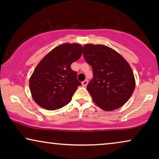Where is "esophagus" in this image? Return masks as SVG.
Returning <instances> with one entry per match:
<instances>
[{
	"label": "esophagus",
	"instance_id": "34e87169",
	"mask_svg": "<svg viewBox=\"0 0 159 159\" xmlns=\"http://www.w3.org/2000/svg\"><path fill=\"white\" fill-rule=\"evenodd\" d=\"M87 84H88V81L87 80H85V81H84L83 82H82V86L85 87V86H86V85H87Z\"/></svg>",
	"mask_w": 159,
	"mask_h": 159
}]
</instances>
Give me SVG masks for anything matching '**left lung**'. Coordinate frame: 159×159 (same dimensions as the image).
<instances>
[{
  "instance_id": "left-lung-1",
  "label": "left lung",
  "mask_w": 159,
  "mask_h": 159,
  "mask_svg": "<svg viewBox=\"0 0 159 159\" xmlns=\"http://www.w3.org/2000/svg\"><path fill=\"white\" fill-rule=\"evenodd\" d=\"M83 55L92 68L93 78L87 90L94 103L107 111L123 106L135 89L129 64L120 53L103 45H84Z\"/></svg>"
}]
</instances>
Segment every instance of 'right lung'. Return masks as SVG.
<instances>
[{
	"label": "right lung",
	"instance_id": "right-lung-1",
	"mask_svg": "<svg viewBox=\"0 0 159 159\" xmlns=\"http://www.w3.org/2000/svg\"><path fill=\"white\" fill-rule=\"evenodd\" d=\"M81 54V45L65 43L53 48L41 60L29 81L32 98L38 105L48 110H56L71 101L81 83L70 66Z\"/></svg>",
	"mask_w": 159,
	"mask_h": 159
}]
</instances>
